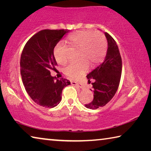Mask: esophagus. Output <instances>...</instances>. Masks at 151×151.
Returning <instances> with one entry per match:
<instances>
[{"mask_svg": "<svg viewBox=\"0 0 151 151\" xmlns=\"http://www.w3.org/2000/svg\"><path fill=\"white\" fill-rule=\"evenodd\" d=\"M71 85L77 86L78 87L81 88H83V87H84V86H83V84L79 83H76V82H75V81H72V82H71Z\"/></svg>", "mask_w": 151, "mask_h": 151, "instance_id": "esophagus-1", "label": "esophagus"}]
</instances>
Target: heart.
Instances as JSON below:
<instances>
[{
    "label": "heart",
    "instance_id": "obj_1",
    "mask_svg": "<svg viewBox=\"0 0 151 151\" xmlns=\"http://www.w3.org/2000/svg\"><path fill=\"white\" fill-rule=\"evenodd\" d=\"M68 41L79 49L78 63H70L65 68V73L69 77L78 79L81 78L88 68V64L94 66L99 64L105 55L106 40L100 32L91 30H80L71 34ZM63 46L58 43L54 50V56L58 63L64 64L66 59L63 54Z\"/></svg>",
    "mask_w": 151,
    "mask_h": 151
}]
</instances>
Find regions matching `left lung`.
<instances>
[{
  "label": "left lung",
  "mask_w": 151,
  "mask_h": 151,
  "mask_svg": "<svg viewBox=\"0 0 151 151\" xmlns=\"http://www.w3.org/2000/svg\"><path fill=\"white\" fill-rule=\"evenodd\" d=\"M108 48L103 62L88 74L86 77L90 83L93 79L94 98L91 103L86 104L87 109H96L104 106L114 96L121 81L122 59L115 40L107 32H104Z\"/></svg>",
  "instance_id": "8db88e82"
}]
</instances>
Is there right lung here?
<instances>
[{"instance_id": "right-lung-1", "label": "right lung", "mask_w": 151, "mask_h": 151, "mask_svg": "<svg viewBox=\"0 0 151 151\" xmlns=\"http://www.w3.org/2000/svg\"><path fill=\"white\" fill-rule=\"evenodd\" d=\"M69 30H40L28 40L20 57V75L30 98L46 108H53L60 103L62 91L70 82L57 79L50 70L57 65L54 48Z\"/></svg>"}]
</instances>
